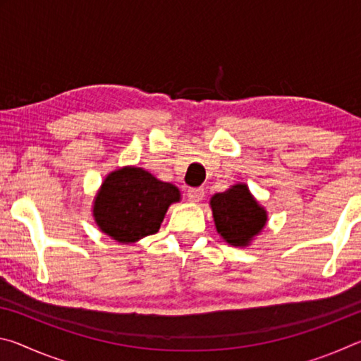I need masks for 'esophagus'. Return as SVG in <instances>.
I'll return each mask as SVG.
<instances>
[{
  "mask_svg": "<svg viewBox=\"0 0 361 361\" xmlns=\"http://www.w3.org/2000/svg\"><path fill=\"white\" fill-rule=\"evenodd\" d=\"M204 195H205V191L202 188H191L188 191V197H189V200H191V202H194V204H197V202H200V200L204 199Z\"/></svg>",
  "mask_w": 361,
  "mask_h": 361,
  "instance_id": "1",
  "label": "esophagus"
}]
</instances>
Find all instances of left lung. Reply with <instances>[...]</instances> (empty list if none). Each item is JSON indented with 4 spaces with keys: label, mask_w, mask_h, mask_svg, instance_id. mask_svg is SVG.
<instances>
[{
    "label": "left lung",
    "mask_w": 361,
    "mask_h": 361,
    "mask_svg": "<svg viewBox=\"0 0 361 361\" xmlns=\"http://www.w3.org/2000/svg\"><path fill=\"white\" fill-rule=\"evenodd\" d=\"M210 209L219 237L232 247H248L267 224V212L245 183H235L210 199Z\"/></svg>",
    "instance_id": "left-lung-1"
}]
</instances>
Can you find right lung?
<instances>
[{
  "mask_svg": "<svg viewBox=\"0 0 361 361\" xmlns=\"http://www.w3.org/2000/svg\"><path fill=\"white\" fill-rule=\"evenodd\" d=\"M181 191L135 166L119 167L102 181L92 205L99 229L119 243H135L156 234L169 207L180 202Z\"/></svg>",
  "mask_w": 361,
  "mask_h": 361,
  "instance_id": "right-lung-1",
  "label": "right lung"
}]
</instances>
